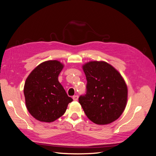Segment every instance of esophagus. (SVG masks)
Segmentation results:
<instances>
[{"mask_svg":"<svg viewBox=\"0 0 156 156\" xmlns=\"http://www.w3.org/2000/svg\"><path fill=\"white\" fill-rule=\"evenodd\" d=\"M73 99H74V101H77L78 99V95H74V96L73 97Z\"/></svg>","mask_w":156,"mask_h":156,"instance_id":"34e87169","label":"esophagus"}]
</instances>
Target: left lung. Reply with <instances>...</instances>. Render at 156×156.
Returning <instances> with one entry per match:
<instances>
[{
  "label": "left lung",
  "mask_w": 156,
  "mask_h": 156,
  "mask_svg": "<svg viewBox=\"0 0 156 156\" xmlns=\"http://www.w3.org/2000/svg\"><path fill=\"white\" fill-rule=\"evenodd\" d=\"M86 92L78 100L90 121L107 125L122 115L128 97L126 83L119 72L104 61H90L82 66Z\"/></svg>",
  "instance_id": "left-lung-1"
}]
</instances>
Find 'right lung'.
Masks as SVG:
<instances>
[{
  "mask_svg": "<svg viewBox=\"0 0 156 156\" xmlns=\"http://www.w3.org/2000/svg\"><path fill=\"white\" fill-rule=\"evenodd\" d=\"M64 65L58 61H47L39 65L27 78L23 93L29 113L41 122H51L65 113L68 96L58 76Z\"/></svg>",
  "mask_w": 156,
  "mask_h": 156,
  "instance_id": "right-lung-1",
  "label": "right lung"
}]
</instances>
